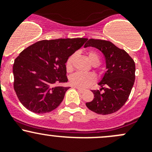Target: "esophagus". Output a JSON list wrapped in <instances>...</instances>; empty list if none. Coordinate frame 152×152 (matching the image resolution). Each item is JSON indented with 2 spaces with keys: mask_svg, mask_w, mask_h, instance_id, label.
I'll use <instances>...</instances> for the list:
<instances>
[{
  "mask_svg": "<svg viewBox=\"0 0 152 152\" xmlns=\"http://www.w3.org/2000/svg\"><path fill=\"white\" fill-rule=\"evenodd\" d=\"M75 88H76V89H77V91H79V92H80V93H83V91H84V90H83V89H82V88H77V87H75Z\"/></svg>",
  "mask_w": 152,
  "mask_h": 152,
  "instance_id": "34e87169",
  "label": "esophagus"
}]
</instances>
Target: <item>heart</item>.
<instances>
[{
	"label": "heart",
	"mask_w": 152,
	"mask_h": 152,
	"mask_svg": "<svg viewBox=\"0 0 152 152\" xmlns=\"http://www.w3.org/2000/svg\"><path fill=\"white\" fill-rule=\"evenodd\" d=\"M75 55H72L67 59L66 62V69L67 72L72 71L73 69V61H74ZM88 58L90 62L94 65L100 64V57L98 54L94 51H90L88 53ZM96 77L93 74H84L81 72H77L72 75L69 78L70 83L73 86L80 88H84L91 86L93 83L95 82Z\"/></svg>",
	"instance_id": "1"
}]
</instances>
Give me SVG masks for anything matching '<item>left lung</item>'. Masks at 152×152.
<instances>
[{
  "instance_id": "8db88e82",
  "label": "left lung",
  "mask_w": 152,
  "mask_h": 152,
  "mask_svg": "<svg viewBox=\"0 0 152 152\" xmlns=\"http://www.w3.org/2000/svg\"><path fill=\"white\" fill-rule=\"evenodd\" d=\"M99 49L106 60V72L93 90L94 99L86 103L88 109L99 115H109L119 110L127 101L135 80V64L129 54L110 41L89 39L84 47ZM101 90L104 91L101 93Z\"/></svg>"
}]
</instances>
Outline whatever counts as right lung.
<instances>
[{
  "instance_id": "1",
  "label": "right lung",
  "mask_w": 152,
  "mask_h": 152,
  "mask_svg": "<svg viewBox=\"0 0 152 152\" xmlns=\"http://www.w3.org/2000/svg\"><path fill=\"white\" fill-rule=\"evenodd\" d=\"M87 40H43L20 52L13 65L14 89L26 109L43 114L61 104L70 88L63 85L68 81L66 62Z\"/></svg>"
}]
</instances>
